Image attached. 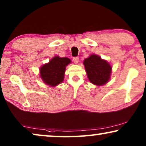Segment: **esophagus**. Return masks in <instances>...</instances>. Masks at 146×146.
Here are the masks:
<instances>
[{
  "mask_svg": "<svg viewBox=\"0 0 146 146\" xmlns=\"http://www.w3.org/2000/svg\"><path fill=\"white\" fill-rule=\"evenodd\" d=\"M73 61L75 64H78L79 62V58L78 57L73 58Z\"/></svg>",
  "mask_w": 146,
  "mask_h": 146,
  "instance_id": "esophagus-1",
  "label": "esophagus"
}]
</instances>
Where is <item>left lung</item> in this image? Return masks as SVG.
<instances>
[{
	"label": "left lung",
	"instance_id": "8db88e82",
	"mask_svg": "<svg viewBox=\"0 0 146 146\" xmlns=\"http://www.w3.org/2000/svg\"><path fill=\"white\" fill-rule=\"evenodd\" d=\"M88 78L93 84H105L110 78L111 67L109 63L97 55H91L84 61Z\"/></svg>",
	"mask_w": 146,
	"mask_h": 146
}]
</instances>
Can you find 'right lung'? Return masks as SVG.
<instances>
[{
    "label": "right lung",
    "mask_w": 146,
    "mask_h": 146,
    "mask_svg": "<svg viewBox=\"0 0 146 146\" xmlns=\"http://www.w3.org/2000/svg\"><path fill=\"white\" fill-rule=\"evenodd\" d=\"M71 62L68 58L55 56L40 69V77L46 84L55 86L62 82L66 66Z\"/></svg>",
    "instance_id": "right-lung-1"
}]
</instances>
